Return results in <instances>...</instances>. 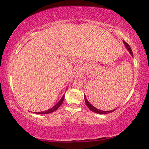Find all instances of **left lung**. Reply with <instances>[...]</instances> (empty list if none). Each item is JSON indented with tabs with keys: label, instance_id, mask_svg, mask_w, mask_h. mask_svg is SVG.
Listing matches in <instances>:
<instances>
[{
	"label": "left lung",
	"instance_id": "obj_1",
	"mask_svg": "<svg viewBox=\"0 0 149 149\" xmlns=\"http://www.w3.org/2000/svg\"><path fill=\"white\" fill-rule=\"evenodd\" d=\"M124 43H125V46H126L128 50L130 51V54H132V56H133V52H132V48H131L130 46V45H129L128 43H126L125 41H124ZM84 100H85V102H86V104L87 107H88V108L89 109H90V110H91V111H93V112H95V113H97V114H108V113L114 112V111L115 110H116V109H115V110H110V111H103V110H99V109H97L96 108H95L94 106H93L92 105H91V104H90V103L88 102V101L87 100L86 96H84Z\"/></svg>",
	"mask_w": 149,
	"mask_h": 149
}]
</instances>
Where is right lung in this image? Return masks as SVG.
Instances as JSON below:
<instances>
[{
    "mask_svg": "<svg viewBox=\"0 0 149 149\" xmlns=\"http://www.w3.org/2000/svg\"><path fill=\"white\" fill-rule=\"evenodd\" d=\"M64 98H65V95H63V97L61 98V100L59 101V102L57 103V104L55 105V106L53 107V108L49 109V110H47V111H44V112H35V113H37V114H49V113H51V112H54V111L56 110L57 109H58L59 107L61 106V104H62L63 102V100H64Z\"/></svg>",
    "mask_w": 149,
    "mask_h": 149,
    "instance_id": "obj_1",
    "label": "right lung"
}]
</instances>
